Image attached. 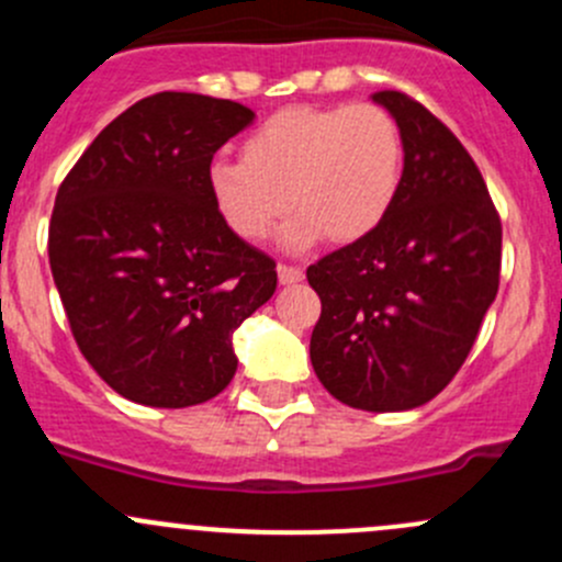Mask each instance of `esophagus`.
<instances>
[{
	"mask_svg": "<svg viewBox=\"0 0 562 562\" xmlns=\"http://www.w3.org/2000/svg\"><path fill=\"white\" fill-rule=\"evenodd\" d=\"M277 277H280V285H296V282L304 280V271L299 266L280 263L277 266Z\"/></svg>",
	"mask_w": 562,
	"mask_h": 562,
	"instance_id": "34e87169",
	"label": "esophagus"
}]
</instances>
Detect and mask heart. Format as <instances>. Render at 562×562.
Wrapping results in <instances>:
<instances>
[{
  "instance_id": "heart-1",
  "label": "heart",
  "mask_w": 562,
  "mask_h": 562,
  "mask_svg": "<svg viewBox=\"0 0 562 562\" xmlns=\"http://www.w3.org/2000/svg\"><path fill=\"white\" fill-rule=\"evenodd\" d=\"M402 181V138L389 111L372 103L291 105L241 140V162L212 160L206 190L225 228L263 241L291 203L302 212L282 241L302 249L370 236L389 217Z\"/></svg>"
}]
</instances>
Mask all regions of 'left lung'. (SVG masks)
<instances>
[{
  "label": "left lung",
  "instance_id": "obj_1",
  "mask_svg": "<svg viewBox=\"0 0 562 562\" xmlns=\"http://www.w3.org/2000/svg\"><path fill=\"white\" fill-rule=\"evenodd\" d=\"M400 127L402 181L389 217L307 269L321 296L310 339L317 381L359 411L424 405L468 359L501 285L503 228L457 135L402 92H375Z\"/></svg>",
  "mask_w": 562,
  "mask_h": 562
}]
</instances>
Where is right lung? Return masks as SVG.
Masks as SVG:
<instances>
[{
    "mask_svg": "<svg viewBox=\"0 0 562 562\" xmlns=\"http://www.w3.org/2000/svg\"><path fill=\"white\" fill-rule=\"evenodd\" d=\"M255 113L160 92L119 113L56 192L48 260L83 359L124 400L190 407L236 375L234 331L274 296L266 252L214 212L206 168Z\"/></svg>",
    "mask_w": 562,
    "mask_h": 562,
    "instance_id": "add662e5",
    "label": "right lung"
}]
</instances>
